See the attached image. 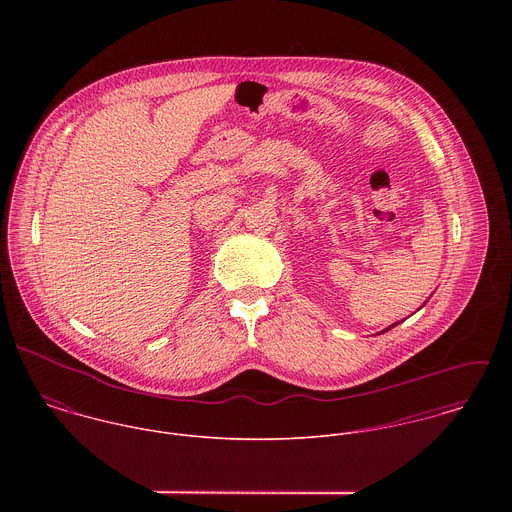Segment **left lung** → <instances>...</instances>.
<instances>
[{
    "label": "left lung",
    "instance_id": "1",
    "mask_svg": "<svg viewBox=\"0 0 512 512\" xmlns=\"http://www.w3.org/2000/svg\"><path fill=\"white\" fill-rule=\"evenodd\" d=\"M422 307H424V305H422ZM394 325H398V323H394ZM394 325H390V327H386V329H384V331H388V329H392V327H394ZM384 331H382V333H384Z\"/></svg>",
    "mask_w": 512,
    "mask_h": 512
}]
</instances>
